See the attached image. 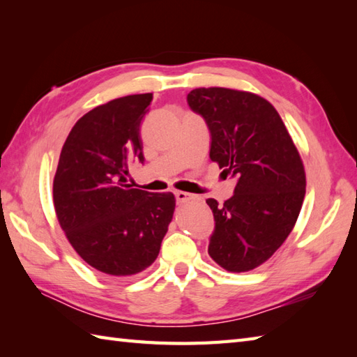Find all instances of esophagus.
<instances>
[{"label":"esophagus","instance_id":"esophagus-1","mask_svg":"<svg viewBox=\"0 0 357 357\" xmlns=\"http://www.w3.org/2000/svg\"><path fill=\"white\" fill-rule=\"evenodd\" d=\"M174 196H176L178 202H187V201H190V199L195 198L193 195L185 193V192H174Z\"/></svg>","mask_w":357,"mask_h":357}]
</instances>
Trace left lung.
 <instances>
[{"label":"left lung","instance_id":"obj_1","mask_svg":"<svg viewBox=\"0 0 357 357\" xmlns=\"http://www.w3.org/2000/svg\"><path fill=\"white\" fill-rule=\"evenodd\" d=\"M210 130V159L236 178L230 199L213 211L208 255L227 271L259 267L284 244L305 196L299 151L273 105L250 92L208 87L187 95Z\"/></svg>","mask_w":357,"mask_h":357}]
</instances>
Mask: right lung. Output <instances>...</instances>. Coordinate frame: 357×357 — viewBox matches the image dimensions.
Masks as SVG:
<instances>
[{"mask_svg": "<svg viewBox=\"0 0 357 357\" xmlns=\"http://www.w3.org/2000/svg\"><path fill=\"white\" fill-rule=\"evenodd\" d=\"M151 100V93L123 96L79 118L53 179V206L67 239L90 267L110 276L150 267L173 218V193L127 184L128 165L144 164L139 130Z\"/></svg>", "mask_w": 357, "mask_h": 357, "instance_id": "obj_1", "label": "right lung"}]
</instances>
